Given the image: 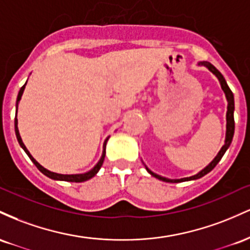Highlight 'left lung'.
I'll return each mask as SVG.
<instances>
[{
    "label": "left lung",
    "mask_w": 250,
    "mask_h": 250,
    "mask_svg": "<svg viewBox=\"0 0 250 250\" xmlns=\"http://www.w3.org/2000/svg\"><path fill=\"white\" fill-rule=\"evenodd\" d=\"M198 66H204L207 67V68L209 69L210 72L212 73V74H215V77L217 78L218 81H220V85H221V88L223 89L224 94H226V99L227 102H228V106H227V130H226V139H224V145L222 147H221V150L218 151V153L216 155V157L214 159H212L211 162L209 163L208 165H207L204 169H202L200 172H197L196 175L193 176H190V177H184V178H176V179H171V178H167V177H163L161 175H157V173L152 172L148 167L145 165V167H146L147 172L150 173L151 176H153V177H156L157 179H161L163 182H169V183H179V182H187V181H195V179H198L201 177H203V176H206L207 173H209L210 171H211L216 165L218 164V162L221 161V158H222L224 153H226V151L228 150L229 146H230L231 142H232V137H234V131H235V122H234V111H235V103H234V94H232V92L230 91V88H229L228 83H227L226 79L223 78V75L221 74L220 71L218 69H216L214 66H212L211 63L208 62V61H200V62L197 63Z\"/></svg>",
    "instance_id": "8db88e82"
}]
</instances>
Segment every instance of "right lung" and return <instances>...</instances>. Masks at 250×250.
Listing matches in <instances>:
<instances>
[{
  "label": "right lung",
  "mask_w": 250,
  "mask_h": 250,
  "mask_svg": "<svg viewBox=\"0 0 250 250\" xmlns=\"http://www.w3.org/2000/svg\"><path fill=\"white\" fill-rule=\"evenodd\" d=\"M26 85H27V81L26 83H24L23 86H22L21 88H20L19 91V94H18V99H16V117H15V133H16V138H18V142L20 144V146L24 150V152L27 153L28 157L30 158V161L35 164V167H38L39 170L41 171L42 173H43L44 176H47V177H49L50 179H54V181H64V182H74V183H80V182H85V181H88V179H91L92 177H94L95 175L98 173V171L100 170V167H102L103 163H104V159H105V155H106V144H107V140L110 137H107V138L105 139V142H104V145H103V153H102V157H100L99 162L97 163V164L94 165L93 167H92L91 170H88L87 172H83V173H73V175H62V173H57V172H53V171H49L47 170L46 167H43L40 163H38L34 159V157L30 155V152L28 151V148L26 147V145L23 144V142H22V138L21 136H20V132H19V127H18V107H19V103L20 100H21V97L22 94H23V91L24 88H26Z\"/></svg>",
  "instance_id": "add662e5"
}]
</instances>
